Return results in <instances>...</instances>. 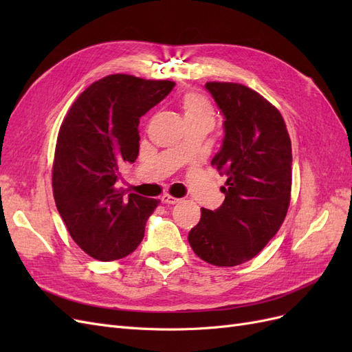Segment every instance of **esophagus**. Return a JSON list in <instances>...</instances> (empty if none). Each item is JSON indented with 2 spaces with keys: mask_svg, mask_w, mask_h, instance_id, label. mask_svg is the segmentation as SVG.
Listing matches in <instances>:
<instances>
[{
  "mask_svg": "<svg viewBox=\"0 0 352 352\" xmlns=\"http://www.w3.org/2000/svg\"><path fill=\"white\" fill-rule=\"evenodd\" d=\"M179 201H180L179 198H176V197H172V195H168V194H164V195L162 197V202H163V204H168V206L177 204Z\"/></svg>",
  "mask_w": 352,
  "mask_h": 352,
  "instance_id": "34e87169",
  "label": "esophagus"
}]
</instances>
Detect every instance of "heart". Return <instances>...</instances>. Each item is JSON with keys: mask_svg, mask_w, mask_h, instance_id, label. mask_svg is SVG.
Masks as SVG:
<instances>
[{"mask_svg": "<svg viewBox=\"0 0 352 352\" xmlns=\"http://www.w3.org/2000/svg\"><path fill=\"white\" fill-rule=\"evenodd\" d=\"M185 122H211L214 120V110H212L210 101L195 91H188L182 100H180Z\"/></svg>", "mask_w": 352, "mask_h": 352, "instance_id": "heart-1", "label": "heart"}]
</instances>
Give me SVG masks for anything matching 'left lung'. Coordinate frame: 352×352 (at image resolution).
Segmentation results:
<instances>
[{
    "mask_svg": "<svg viewBox=\"0 0 352 352\" xmlns=\"http://www.w3.org/2000/svg\"><path fill=\"white\" fill-rule=\"evenodd\" d=\"M223 114V144L212 158L228 177L223 204L201 208L188 241L199 258L232 267L255 257L279 230L289 207L292 150L279 110L241 83L207 82Z\"/></svg>",
    "mask_w": 352,
    "mask_h": 352,
    "instance_id": "left-lung-1",
    "label": "left lung"
}]
</instances>
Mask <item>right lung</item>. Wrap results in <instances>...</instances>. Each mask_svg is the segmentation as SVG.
Returning <instances> with one entry per match:
<instances>
[{"label": "right lung", "instance_id": "obj_1", "mask_svg": "<svg viewBox=\"0 0 352 352\" xmlns=\"http://www.w3.org/2000/svg\"><path fill=\"white\" fill-rule=\"evenodd\" d=\"M175 82L110 74L85 89L61 123L52 192L73 241L95 260L126 257L141 243L158 199L117 188L119 166L140 154V119Z\"/></svg>", "mask_w": 352, "mask_h": 352}]
</instances>
